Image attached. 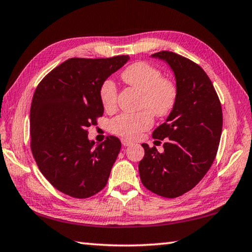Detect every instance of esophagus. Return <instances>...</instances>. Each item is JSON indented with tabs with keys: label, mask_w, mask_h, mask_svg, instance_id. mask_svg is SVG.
Instances as JSON below:
<instances>
[{
	"label": "esophagus",
	"mask_w": 252,
	"mask_h": 252,
	"mask_svg": "<svg viewBox=\"0 0 252 252\" xmlns=\"http://www.w3.org/2000/svg\"><path fill=\"white\" fill-rule=\"evenodd\" d=\"M121 142H122V144H123V146H125V147H129L130 144H132V142L129 141V140H126V139H122Z\"/></svg>",
	"instance_id": "obj_1"
}]
</instances>
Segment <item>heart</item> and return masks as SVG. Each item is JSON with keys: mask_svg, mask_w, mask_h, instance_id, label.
Returning <instances> with one entry per match:
<instances>
[{"mask_svg": "<svg viewBox=\"0 0 252 252\" xmlns=\"http://www.w3.org/2000/svg\"><path fill=\"white\" fill-rule=\"evenodd\" d=\"M121 79L142 92V108L135 113H121L109 123L110 131L126 139H135L153 125V114L164 117L171 112L177 101V87L171 80L162 78L159 69L148 62H136L122 72ZM100 99L105 110L117 104L118 91L113 81L105 80L100 87Z\"/></svg>", "mask_w": 252, "mask_h": 252, "instance_id": "obj_1", "label": "heart"}]
</instances>
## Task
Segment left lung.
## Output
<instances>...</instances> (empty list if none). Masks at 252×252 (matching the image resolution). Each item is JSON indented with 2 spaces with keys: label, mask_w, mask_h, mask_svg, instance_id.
Returning <instances> with one entry per match:
<instances>
[{
  "label": "left lung",
  "mask_w": 252,
  "mask_h": 252,
  "mask_svg": "<svg viewBox=\"0 0 252 252\" xmlns=\"http://www.w3.org/2000/svg\"><path fill=\"white\" fill-rule=\"evenodd\" d=\"M152 57L164 60L174 72L178 95L167 121L152 134L165 140L164 151L160 153L156 147L143 143L139 173L151 192L177 198L197 186L215 161L222 131V109L211 80L197 63L170 51Z\"/></svg>",
  "instance_id": "obj_1"
}]
</instances>
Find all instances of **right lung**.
Here are the masks:
<instances>
[{
    "label": "right lung",
    "mask_w": 252,
    "mask_h": 252,
    "mask_svg": "<svg viewBox=\"0 0 252 252\" xmlns=\"http://www.w3.org/2000/svg\"><path fill=\"white\" fill-rule=\"evenodd\" d=\"M127 60L129 55L69 59L46 74L34 92L32 155L46 180L72 198H90L103 189L120 152V140L113 135L93 147L88 129L103 116L102 82Z\"/></svg>",
    "instance_id": "add662e5"
}]
</instances>
